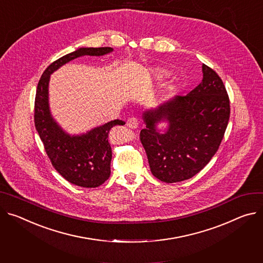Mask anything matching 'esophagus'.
<instances>
[{"instance_id": "obj_1", "label": "esophagus", "mask_w": 263, "mask_h": 263, "mask_svg": "<svg viewBox=\"0 0 263 263\" xmlns=\"http://www.w3.org/2000/svg\"><path fill=\"white\" fill-rule=\"evenodd\" d=\"M127 126L131 129H135L138 127V119L136 117H130L127 121Z\"/></svg>"}]
</instances>
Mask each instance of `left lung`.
Segmentation results:
<instances>
[{"mask_svg":"<svg viewBox=\"0 0 263 263\" xmlns=\"http://www.w3.org/2000/svg\"><path fill=\"white\" fill-rule=\"evenodd\" d=\"M202 82L186 95L176 97L144 113L146 128L139 138L152 174L172 183L200 172L217 152L230 118V99L220 77L202 65ZM166 120L164 134L156 124Z\"/></svg>","mask_w":263,"mask_h":263,"instance_id":"1","label":"left lung"}]
</instances>
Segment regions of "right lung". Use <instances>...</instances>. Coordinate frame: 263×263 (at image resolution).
I'll return each instance as SVG.
<instances>
[{
  "instance_id": "obj_1",
  "label": "right lung",
  "mask_w": 263,
  "mask_h": 263,
  "mask_svg": "<svg viewBox=\"0 0 263 263\" xmlns=\"http://www.w3.org/2000/svg\"><path fill=\"white\" fill-rule=\"evenodd\" d=\"M111 47L80 48L51 63L43 72L34 101V125L53 168L70 183L83 187H98L110 176L112 151L108 134L116 125H125L115 119L95 128L87 134H66L53 121L48 107V83L50 74L64 64L83 55H104Z\"/></svg>"
}]
</instances>
